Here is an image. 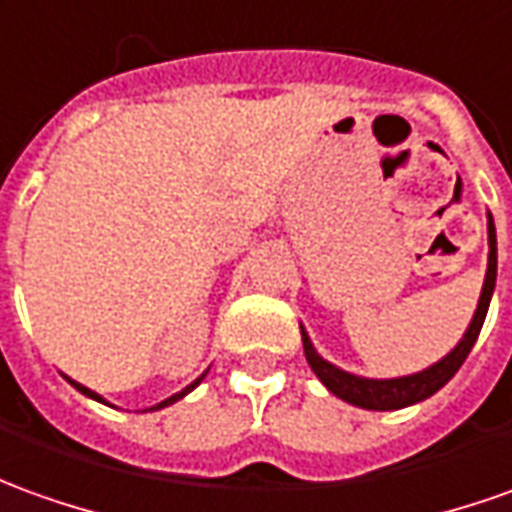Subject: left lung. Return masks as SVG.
Instances as JSON below:
<instances>
[{
  "mask_svg": "<svg viewBox=\"0 0 512 512\" xmlns=\"http://www.w3.org/2000/svg\"><path fill=\"white\" fill-rule=\"evenodd\" d=\"M488 245H491L488 273H485V284H482V295H479L474 320H471L463 340L457 343V348L440 359L438 365L421 370V373H412V376H401V379H362V376H351V373L329 365L326 359L317 357L306 331H301L303 354H306V362L317 373V379L326 384L334 396L354 404V407H362V410H401V407H410V404H418L424 398L435 396L440 387L460 370L465 357L471 354L479 331H482V323H485V315H488V306H491L493 287H496V228H493V220H488Z\"/></svg>",
  "mask_w": 512,
  "mask_h": 512,
  "instance_id": "1",
  "label": "left lung"
}]
</instances>
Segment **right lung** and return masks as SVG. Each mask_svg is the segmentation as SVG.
Masks as SVG:
<instances>
[{
  "label": "right lung",
  "mask_w": 512,
  "mask_h": 512,
  "mask_svg": "<svg viewBox=\"0 0 512 512\" xmlns=\"http://www.w3.org/2000/svg\"><path fill=\"white\" fill-rule=\"evenodd\" d=\"M206 373H209V370H206ZM206 373H203V376H200V379H195V382L189 384V387H186V390H183V393H178V396L167 398V401H161V404H158V407H153V410H161V407H167V404H172V401H178V398L186 396V393H189V390H195L197 384H200V382H203V379H206ZM69 382H72V379H69ZM72 384H74V387H77V390H80V393H83V396L94 398V401H102V398L97 396V393H91V390H88V387H83V384H77V382H72Z\"/></svg>",
  "instance_id": "obj_1"
}]
</instances>
